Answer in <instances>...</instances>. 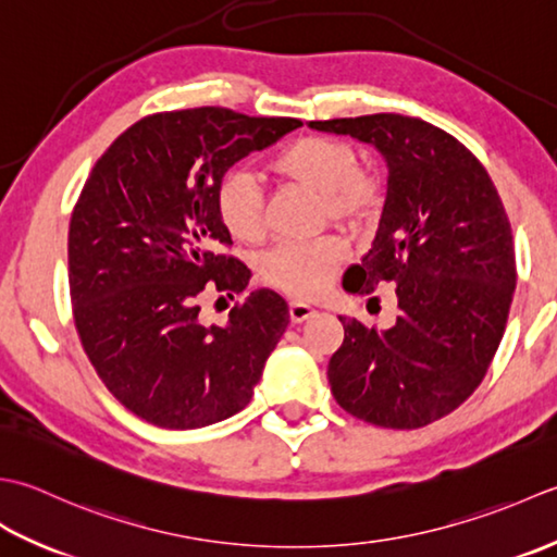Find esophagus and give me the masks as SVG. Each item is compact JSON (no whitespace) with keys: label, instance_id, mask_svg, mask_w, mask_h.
<instances>
[{"label":"esophagus","instance_id":"34e87169","mask_svg":"<svg viewBox=\"0 0 557 557\" xmlns=\"http://www.w3.org/2000/svg\"><path fill=\"white\" fill-rule=\"evenodd\" d=\"M288 314H290V322H293V324H300V322H305V320H310L312 314H317V310L312 308V305H308V302L293 300V302L288 305Z\"/></svg>","mask_w":557,"mask_h":557}]
</instances>
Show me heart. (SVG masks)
<instances>
[{"mask_svg": "<svg viewBox=\"0 0 557 557\" xmlns=\"http://www.w3.org/2000/svg\"><path fill=\"white\" fill-rule=\"evenodd\" d=\"M274 173L288 183L322 195V215L346 228H362L377 213L382 201L380 180L358 168L354 146L336 136H302L286 146L274 161ZM219 215L233 237L257 243L264 235V199L257 177L235 168L223 175L215 191ZM346 262V247L338 237L278 243L259 262V274L295 298H312Z\"/></svg>", "mask_w": 557, "mask_h": 557, "instance_id": "1", "label": "heart"}]
</instances>
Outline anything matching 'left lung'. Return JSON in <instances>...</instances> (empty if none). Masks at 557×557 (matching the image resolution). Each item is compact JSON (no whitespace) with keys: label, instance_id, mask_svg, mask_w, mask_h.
Listing matches in <instances>:
<instances>
[{"label":"left lung","instance_id":"left-lung-1","mask_svg":"<svg viewBox=\"0 0 557 557\" xmlns=\"http://www.w3.org/2000/svg\"><path fill=\"white\" fill-rule=\"evenodd\" d=\"M310 127L374 146L389 170L372 247L344 288L392 281L396 322L380 332L338 317L332 394L366 423L423 428L469 399L505 334L517 264L503 199L479 158L430 122L380 112Z\"/></svg>","mask_w":557,"mask_h":557}]
</instances>
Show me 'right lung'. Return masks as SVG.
Segmentation results:
<instances>
[{
  "label": "right lung",
  "instance_id": "add662e5",
  "mask_svg": "<svg viewBox=\"0 0 557 557\" xmlns=\"http://www.w3.org/2000/svg\"><path fill=\"white\" fill-rule=\"evenodd\" d=\"M302 127L228 108L156 112L98 158L70 223V290L82 346L108 392L146 423L191 430L249 404L288 326L278 293H249L201 324L203 290H245L249 269L215 191L228 168ZM231 295V293H228Z\"/></svg>",
  "mask_w": 557,
  "mask_h": 557
}]
</instances>
